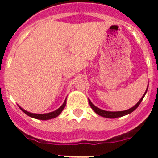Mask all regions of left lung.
I'll list each match as a JSON object with an SVG mask.
<instances>
[{"label": "left lung", "mask_w": 158, "mask_h": 158, "mask_svg": "<svg viewBox=\"0 0 158 158\" xmlns=\"http://www.w3.org/2000/svg\"><path fill=\"white\" fill-rule=\"evenodd\" d=\"M148 90V86H147V89H146V92H145L144 95L142 96V98L139 100V101L136 104H135L134 107H131L130 109H127L126 110V111H104V110H102L100 109V108H99V107H96V106L94 105V104H93L91 102V100H89V105H90V107H92V109L93 110V111H95V112L97 114V115H100V116H103V117H105V118H118V117H122V116H124V115H128V114H131V112H133L134 111H135V109H136L137 107H139V104H141V102L142 101V100H143V98H144L145 95H146V92H147Z\"/></svg>", "instance_id": "8db88e82"}]
</instances>
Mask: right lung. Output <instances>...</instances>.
<instances>
[{
	"label": "right lung",
	"mask_w": 158,
	"mask_h": 158,
	"mask_svg": "<svg viewBox=\"0 0 158 158\" xmlns=\"http://www.w3.org/2000/svg\"><path fill=\"white\" fill-rule=\"evenodd\" d=\"M65 104H66V99H65L64 103L62 104V105L59 108H58V109L55 110L54 111H52V112L45 113V114H35V113L29 112V111H26V110H24L23 108H22L21 107H19V105L18 106H19V107L20 108V110H21L22 111H23L26 115L31 117V118H37V119H40V120H48V119H51V118H56L57 116H58V115L62 113V111H63L64 108H65Z\"/></svg>",
	"instance_id": "right-lung-1"
}]
</instances>
